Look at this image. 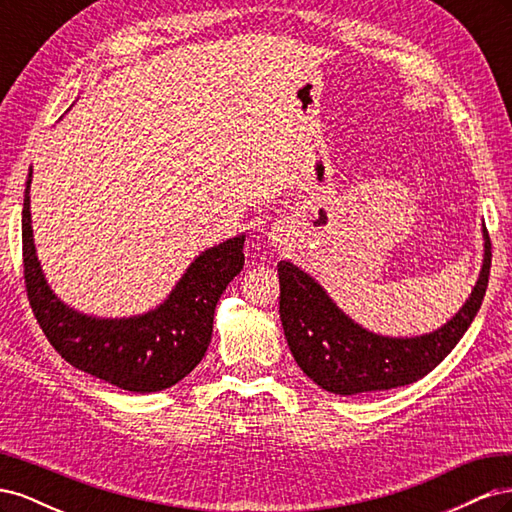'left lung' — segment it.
Listing matches in <instances>:
<instances>
[{"mask_svg":"<svg viewBox=\"0 0 512 512\" xmlns=\"http://www.w3.org/2000/svg\"><path fill=\"white\" fill-rule=\"evenodd\" d=\"M483 230L485 260L470 299L442 329L421 337L365 331L307 273L286 260L277 262L280 318L294 361L335 395L389 391L425 378L451 354L483 303L491 269V241L487 228Z\"/></svg>","mask_w":512,"mask_h":512,"instance_id":"obj_1","label":"left lung"}]
</instances>
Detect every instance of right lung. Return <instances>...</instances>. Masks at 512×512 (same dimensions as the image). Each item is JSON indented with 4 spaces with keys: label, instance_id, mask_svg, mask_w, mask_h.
<instances>
[{
    "label": "right lung",
    "instance_id": "obj_1",
    "mask_svg": "<svg viewBox=\"0 0 512 512\" xmlns=\"http://www.w3.org/2000/svg\"><path fill=\"white\" fill-rule=\"evenodd\" d=\"M29 183L23 198V275L32 312L51 346L81 371L123 391L156 393L183 380L203 361L222 292L243 269L245 237L200 254L170 292L145 316L102 320L74 312L46 284L34 247Z\"/></svg>",
    "mask_w": 512,
    "mask_h": 512
}]
</instances>
